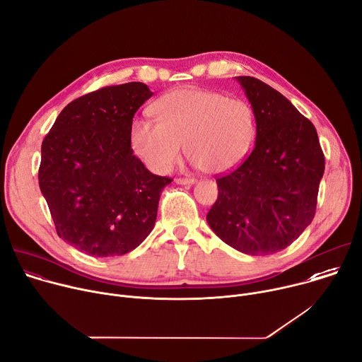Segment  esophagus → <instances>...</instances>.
Returning <instances> with one entry per match:
<instances>
[{
    "label": "esophagus",
    "mask_w": 362,
    "mask_h": 362,
    "mask_svg": "<svg viewBox=\"0 0 362 362\" xmlns=\"http://www.w3.org/2000/svg\"><path fill=\"white\" fill-rule=\"evenodd\" d=\"M175 182L181 184V185H185V184H194L195 180L194 178H177Z\"/></svg>",
    "instance_id": "34e87169"
}]
</instances>
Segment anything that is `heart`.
Masks as SVG:
<instances>
[{
  "label": "heart",
  "instance_id": "1",
  "mask_svg": "<svg viewBox=\"0 0 362 362\" xmlns=\"http://www.w3.org/2000/svg\"><path fill=\"white\" fill-rule=\"evenodd\" d=\"M156 122L134 120L131 142L136 155L153 173L171 170L181 153L207 174L234 170L250 152L257 117L243 99H230L207 89H180L153 105Z\"/></svg>",
  "mask_w": 362,
  "mask_h": 362
}]
</instances>
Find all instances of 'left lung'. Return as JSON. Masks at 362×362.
<instances>
[{
  "mask_svg": "<svg viewBox=\"0 0 362 362\" xmlns=\"http://www.w3.org/2000/svg\"><path fill=\"white\" fill-rule=\"evenodd\" d=\"M235 78L256 112V142L242 165L216 180L207 223L233 249L266 256L312 223L325 156L313 124L282 93L252 76Z\"/></svg>",
  "mask_w": 362,
  "mask_h": 362,
  "instance_id": "1",
  "label": "left lung"
}]
</instances>
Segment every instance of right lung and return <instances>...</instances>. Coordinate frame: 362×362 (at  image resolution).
<instances>
[{"mask_svg": "<svg viewBox=\"0 0 362 362\" xmlns=\"http://www.w3.org/2000/svg\"><path fill=\"white\" fill-rule=\"evenodd\" d=\"M146 85L106 86L70 102L42 144L38 184L56 231L95 257L122 256L152 231L171 178L149 173L131 148Z\"/></svg>", "mask_w": 362, "mask_h": 362, "instance_id": "1", "label": "right lung"}]
</instances>
